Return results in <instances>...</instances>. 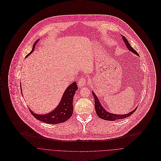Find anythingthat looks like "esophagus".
<instances>
[{
  "label": "esophagus",
  "mask_w": 161,
  "mask_h": 161,
  "mask_svg": "<svg viewBox=\"0 0 161 161\" xmlns=\"http://www.w3.org/2000/svg\"><path fill=\"white\" fill-rule=\"evenodd\" d=\"M87 80L86 79V78H84V77H82L79 79V82H78V86L79 87H83L86 84H87Z\"/></svg>",
  "instance_id": "1"
}]
</instances>
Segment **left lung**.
I'll return each mask as SVG.
<instances>
[{
	"label": "left lung",
	"mask_w": 161,
	"mask_h": 161,
	"mask_svg": "<svg viewBox=\"0 0 161 161\" xmlns=\"http://www.w3.org/2000/svg\"><path fill=\"white\" fill-rule=\"evenodd\" d=\"M122 37V40L124 41V42L125 43L127 48L129 49V51H131L132 53H133L134 54H136L138 56H139V54H138V53L131 47V46L129 44V42H128L127 39L123 36L122 35H121ZM92 95L94 96V107H95V110H96V114H97V115L103 119V120H110V121H115L116 120H119V119H124V118H126V117H128L129 116H130L131 115H132L135 112V110H136L137 107L134 109L133 111L130 112V113L128 114H123V115H118V114H112V113H110V112H107L102 105L98 98L97 97V96H96L94 92L93 91H92Z\"/></svg>",
	"instance_id": "1"
}]
</instances>
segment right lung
Instances as JSON below:
<instances>
[{"label":"right lung","mask_w":161,"mask_h":161,"mask_svg":"<svg viewBox=\"0 0 161 161\" xmlns=\"http://www.w3.org/2000/svg\"><path fill=\"white\" fill-rule=\"evenodd\" d=\"M39 41V40L38 39L34 43L33 47H32V50L26 55V57L28 56L34 52L36 45ZM77 89L78 87L76 82H74L70 86H69L65 89V92H64L58 105L49 113L46 114H37L32 112L30 109L29 110L31 114L34 115L36 119L47 124H56L65 122L69 120L73 114V99Z\"/></svg>","instance_id":"obj_1"}]
</instances>
